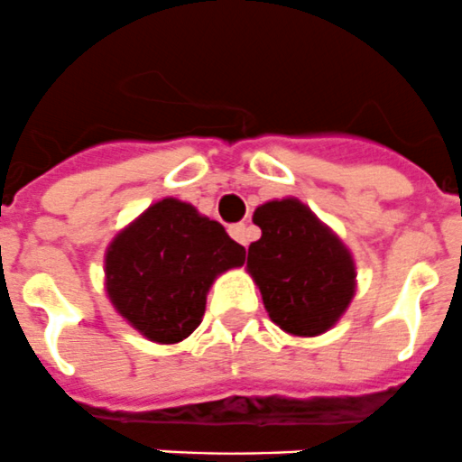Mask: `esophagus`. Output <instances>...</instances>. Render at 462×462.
Instances as JSON below:
<instances>
[{"label": "esophagus", "instance_id": "obj_1", "mask_svg": "<svg viewBox=\"0 0 462 462\" xmlns=\"http://www.w3.org/2000/svg\"><path fill=\"white\" fill-rule=\"evenodd\" d=\"M227 232H230L232 239L239 241V244H244V246H248V241H251V236H253V227H248L246 223H235V226L227 227Z\"/></svg>", "mask_w": 462, "mask_h": 462}]
</instances>
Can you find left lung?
Returning a JSON list of instances; mask_svg holds the SVG:
<instances>
[{
    "mask_svg": "<svg viewBox=\"0 0 462 462\" xmlns=\"http://www.w3.org/2000/svg\"><path fill=\"white\" fill-rule=\"evenodd\" d=\"M262 236L246 269L272 322L292 336L329 331L355 297V260L343 241L297 198L257 207Z\"/></svg>",
    "mask_w": 462,
    "mask_h": 462,
    "instance_id": "obj_1",
    "label": "left lung"
}]
</instances>
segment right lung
I'll use <instances>...</instances> for the list:
<instances>
[{"label":"right lung","instance_id":"1","mask_svg":"<svg viewBox=\"0 0 462 462\" xmlns=\"http://www.w3.org/2000/svg\"><path fill=\"white\" fill-rule=\"evenodd\" d=\"M246 248L193 205L165 198L124 227L106 253V288L144 338L172 345L202 322L216 276L241 267Z\"/></svg>","mask_w":462,"mask_h":462}]
</instances>
